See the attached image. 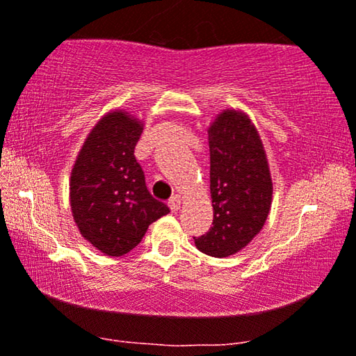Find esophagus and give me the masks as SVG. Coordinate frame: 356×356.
Returning <instances> with one entry per match:
<instances>
[{
  "label": "esophagus",
  "instance_id": "1",
  "mask_svg": "<svg viewBox=\"0 0 356 356\" xmlns=\"http://www.w3.org/2000/svg\"><path fill=\"white\" fill-rule=\"evenodd\" d=\"M168 207L172 209V212L179 211V207H181V197H179L178 194H175V196L168 201Z\"/></svg>",
  "mask_w": 356,
  "mask_h": 356
}]
</instances>
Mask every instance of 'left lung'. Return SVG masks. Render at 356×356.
Returning a JSON list of instances; mask_svg holds the SVG:
<instances>
[{
	"label": "left lung",
	"instance_id": "obj_1",
	"mask_svg": "<svg viewBox=\"0 0 356 356\" xmlns=\"http://www.w3.org/2000/svg\"><path fill=\"white\" fill-rule=\"evenodd\" d=\"M207 134L213 222L194 245L207 256L228 257L262 230L274 186L259 131L245 111L222 110Z\"/></svg>",
	"mask_w": 356,
	"mask_h": 356
}]
</instances>
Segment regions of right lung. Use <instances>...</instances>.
<instances>
[{
  "instance_id": "obj_1",
  "label": "right lung",
  "mask_w": 356,
  "mask_h": 356,
  "mask_svg": "<svg viewBox=\"0 0 356 356\" xmlns=\"http://www.w3.org/2000/svg\"><path fill=\"white\" fill-rule=\"evenodd\" d=\"M143 126L126 110L108 111L87 134L71 170L72 218L84 240L111 257L138 246L150 223L170 212L149 193L134 157Z\"/></svg>"
}]
</instances>
